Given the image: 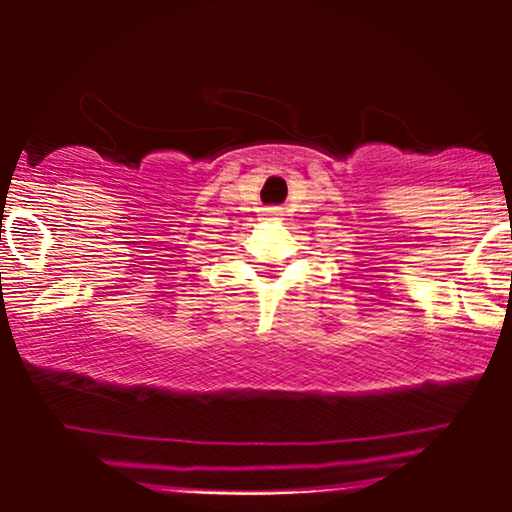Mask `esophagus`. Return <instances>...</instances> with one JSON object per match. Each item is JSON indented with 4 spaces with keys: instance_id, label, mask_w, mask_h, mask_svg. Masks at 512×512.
Masks as SVG:
<instances>
[{
    "instance_id": "obj_1",
    "label": "esophagus",
    "mask_w": 512,
    "mask_h": 512,
    "mask_svg": "<svg viewBox=\"0 0 512 512\" xmlns=\"http://www.w3.org/2000/svg\"><path fill=\"white\" fill-rule=\"evenodd\" d=\"M272 211H274V214H276V209H272Z\"/></svg>"
}]
</instances>
